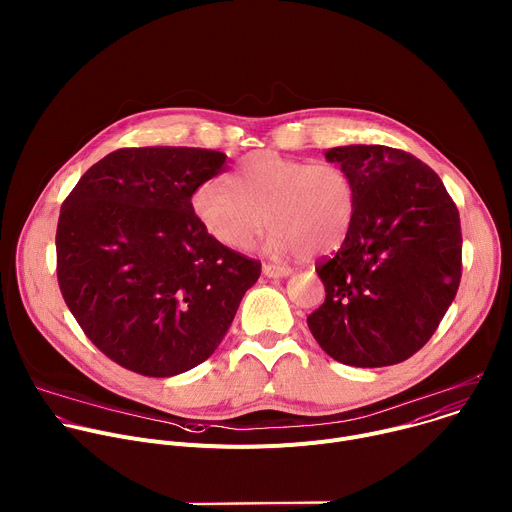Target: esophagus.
Here are the masks:
<instances>
[{
    "label": "esophagus",
    "instance_id": "obj_1",
    "mask_svg": "<svg viewBox=\"0 0 512 512\" xmlns=\"http://www.w3.org/2000/svg\"><path fill=\"white\" fill-rule=\"evenodd\" d=\"M291 273V267H287V265H271V263H267V265H263V275H267V277H287Z\"/></svg>",
    "mask_w": 512,
    "mask_h": 512
}]
</instances>
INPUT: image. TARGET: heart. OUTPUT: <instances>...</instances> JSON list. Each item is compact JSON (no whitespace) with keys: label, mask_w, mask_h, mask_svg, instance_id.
<instances>
[{"label":"heart","mask_w":512,"mask_h":512,"mask_svg":"<svg viewBox=\"0 0 512 512\" xmlns=\"http://www.w3.org/2000/svg\"><path fill=\"white\" fill-rule=\"evenodd\" d=\"M190 204L202 231L223 247L249 249L267 221L269 253L322 255L346 239L354 184L338 164L255 152L227 176V188L200 184Z\"/></svg>","instance_id":"1"}]
</instances>
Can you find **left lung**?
<instances>
[{"mask_svg": "<svg viewBox=\"0 0 512 512\" xmlns=\"http://www.w3.org/2000/svg\"><path fill=\"white\" fill-rule=\"evenodd\" d=\"M354 184L340 249L316 271L324 304L308 316L322 350L342 364L389 367L440 326L462 277L460 212L427 164L387 145L326 152Z\"/></svg>", "mask_w": 512, "mask_h": 512, "instance_id": "1", "label": "left lung"}]
</instances>
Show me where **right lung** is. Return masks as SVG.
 Segmentation results:
<instances>
[{
  "label": "right lung",
  "instance_id": "1",
  "mask_svg": "<svg viewBox=\"0 0 512 512\" xmlns=\"http://www.w3.org/2000/svg\"><path fill=\"white\" fill-rule=\"evenodd\" d=\"M200 148H123L72 188L56 229L62 298L87 338L123 369L174 377L225 338L261 263L210 239L194 190L225 172Z\"/></svg>",
  "mask_w": 512,
  "mask_h": 512
}]
</instances>
